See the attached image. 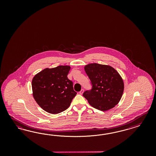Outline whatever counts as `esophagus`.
Masks as SVG:
<instances>
[{"instance_id":"obj_1","label":"esophagus","mask_w":156,"mask_h":156,"mask_svg":"<svg viewBox=\"0 0 156 156\" xmlns=\"http://www.w3.org/2000/svg\"><path fill=\"white\" fill-rule=\"evenodd\" d=\"M83 92H84V90H83V89H82V90H80V95H82L83 93Z\"/></svg>"}]
</instances>
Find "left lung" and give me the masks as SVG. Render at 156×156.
<instances>
[{"instance_id":"1","label":"left lung","mask_w":156,"mask_h":156,"mask_svg":"<svg viewBox=\"0 0 156 156\" xmlns=\"http://www.w3.org/2000/svg\"><path fill=\"white\" fill-rule=\"evenodd\" d=\"M86 73L92 85V89L83 96L91 106L101 111L113 108L123 94L124 83L117 71L109 65L96 63L85 66Z\"/></svg>"}]
</instances>
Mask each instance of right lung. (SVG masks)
Listing matches in <instances>:
<instances>
[{
	"mask_svg": "<svg viewBox=\"0 0 156 156\" xmlns=\"http://www.w3.org/2000/svg\"><path fill=\"white\" fill-rule=\"evenodd\" d=\"M70 66L46 68L34 76L32 90L34 98L39 106L49 113L66 110L76 94L73 82L67 78Z\"/></svg>",
	"mask_w": 156,
	"mask_h": 156,
	"instance_id": "add662e5",
	"label": "right lung"
}]
</instances>
